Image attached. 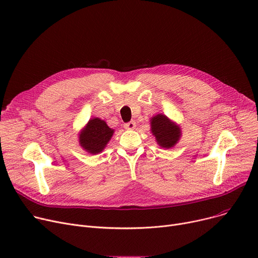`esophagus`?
<instances>
[{"instance_id": "esophagus-1", "label": "esophagus", "mask_w": 258, "mask_h": 258, "mask_svg": "<svg viewBox=\"0 0 258 258\" xmlns=\"http://www.w3.org/2000/svg\"><path fill=\"white\" fill-rule=\"evenodd\" d=\"M135 127H136V122L135 121H130V122H127V123L124 124L125 130H134Z\"/></svg>"}]
</instances>
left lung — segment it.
Masks as SVG:
<instances>
[{"mask_svg":"<svg viewBox=\"0 0 258 258\" xmlns=\"http://www.w3.org/2000/svg\"><path fill=\"white\" fill-rule=\"evenodd\" d=\"M151 132L158 145L166 150L177 144L182 136L181 126L164 114H158L151 118Z\"/></svg>","mask_w":258,"mask_h":258,"instance_id":"obj_1","label":"left lung"}]
</instances>
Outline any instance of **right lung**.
I'll return each instance as SVG.
<instances>
[{
  "label": "right lung",
  "instance_id": "1",
  "mask_svg": "<svg viewBox=\"0 0 258 258\" xmlns=\"http://www.w3.org/2000/svg\"><path fill=\"white\" fill-rule=\"evenodd\" d=\"M114 130L98 117H94L78 134L79 145L92 155L101 153L113 137Z\"/></svg>",
  "mask_w": 258,
  "mask_h": 258
}]
</instances>
